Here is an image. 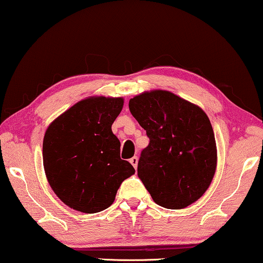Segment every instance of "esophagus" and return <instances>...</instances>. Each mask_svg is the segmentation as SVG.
<instances>
[{
	"mask_svg": "<svg viewBox=\"0 0 263 263\" xmlns=\"http://www.w3.org/2000/svg\"><path fill=\"white\" fill-rule=\"evenodd\" d=\"M130 163L132 164L135 169H137V165H138V157H136V156L132 157V158L130 159Z\"/></svg>",
	"mask_w": 263,
	"mask_h": 263,
	"instance_id": "esophagus-1",
	"label": "esophagus"
}]
</instances>
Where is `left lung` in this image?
Wrapping results in <instances>:
<instances>
[{
  "mask_svg": "<svg viewBox=\"0 0 263 263\" xmlns=\"http://www.w3.org/2000/svg\"><path fill=\"white\" fill-rule=\"evenodd\" d=\"M128 107L150 139L140 155L138 177L152 199L166 209L193 204L209 187L217 165L205 112L162 89L136 96Z\"/></svg>",
  "mask_w": 263,
  "mask_h": 263,
  "instance_id": "8db88e82",
  "label": "left lung"
}]
</instances>
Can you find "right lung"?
I'll use <instances>...</instances> for the list:
<instances>
[{
	"mask_svg": "<svg viewBox=\"0 0 263 263\" xmlns=\"http://www.w3.org/2000/svg\"><path fill=\"white\" fill-rule=\"evenodd\" d=\"M123 105V98H86L47 128L42 145L46 177L74 210H105L115 202L120 184L135 174L120 158V142L112 132Z\"/></svg>",
	"mask_w": 263,
	"mask_h": 263,
	"instance_id": "add662e5",
	"label": "right lung"
}]
</instances>
